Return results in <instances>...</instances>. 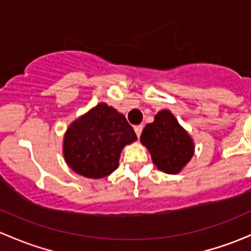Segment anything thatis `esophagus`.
<instances>
[{
	"label": "esophagus",
	"instance_id": "34e87169",
	"mask_svg": "<svg viewBox=\"0 0 251 251\" xmlns=\"http://www.w3.org/2000/svg\"><path fill=\"white\" fill-rule=\"evenodd\" d=\"M142 130H143V125H136L135 126V132H136V135H137V137H140L141 136Z\"/></svg>",
	"mask_w": 251,
	"mask_h": 251
}]
</instances>
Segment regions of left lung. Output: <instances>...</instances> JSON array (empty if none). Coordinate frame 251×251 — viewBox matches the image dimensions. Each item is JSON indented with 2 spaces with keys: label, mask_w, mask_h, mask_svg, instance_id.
<instances>
[{
  "label": "left lung",
  "mask_w": 251,
  "mask_h": 251,
  "mask_svg": "<svg viewBox=\"0 0 251 251\" xmlns=\"http://www.w3.org/2000/svg\"><path fill=\"white\" fill-rule=\"evenodd\" d=\"M141 142L148 148L153 163L166 174H177L193 156V141L169 110H161L154 123L143 128Z\"/></svg>",
  "instance_id": "obj_1"
}]
</instances>
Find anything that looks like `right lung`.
Wrapping results in <instances>:
<instances>
[{"instance_id":"right-lung-1","label":"right lung","mask_w":251,"mask_h":251,"mask_svg":"<svg viewBox=\"0 0 251 251\" xmlns=\"http://www.w3.org/2000/svg\"><path fill=\"white\" fill-rule=\"evenodd\" d=\"M136 140L125 116L100 103L69 126L64 158L76 174L102 178L118 169L123 148Z\"/></svg>"}]
</instances>
